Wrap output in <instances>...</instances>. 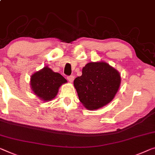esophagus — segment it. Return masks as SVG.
I'll return each instance as SVG.
<instances>
[{"instance_id": "34e87169", "label": "esophagus", "mask_w": 155, "mask_h": 155, "mask_svg": "<svg viewBox=\"0 0 155 155\" xmlns=\"http://www.w3.org/2000/svg\"><path fill=\"white\" fill-rule=\"evenodd\" d=\"M67 78H68V80L69 81V82L71 83L74 81V77L73 75H71V76H69V77H67Z\"/></svg>"}]
</instances>
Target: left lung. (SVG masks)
Masks as SVG:
<instances>
[{
    "label": "left lung",
    "mask_w": 155,
    "mask_h": 155,
    "mask_svg": "<svg viewBox=\"0 0 155 155\" xmlns=\"http://www.w3.org/2000/svg\"><path fill=\"white\" fill-rule=\"evenodd\" d=\"M121 82L120 73L105 62H91L74 81L78 98L89 110L98 109L113 100Z\"/></svg>",
    "instance_id": "obj_1"
}]
</instances>
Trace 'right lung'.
Listing matches in <instances>:
<instances>
[{
  "instance_id": "add662e5",
  "label": "right lung",
  "mask_w": 155,
  "mask_h": 155,
  "mask_svg": "<svg viewBox=\"0 0 155 155\" xmlns=\"http://www.w3.org/2000/svg\"><path fill=\"white\" fill-rule=\"evenodd\" d=\"M67 80L59 73L54 72L48 67L34 73L31 78V86L35 94L43 101L55 98L59 87Z\"/></svg>"
}]
</instances>
